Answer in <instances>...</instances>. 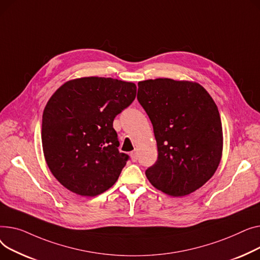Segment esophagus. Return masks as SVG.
Instances as JSON below:
<instances>
[{
    "label": "esophagus",
    "instance_id": "esophagus-1",
    "mask_svg": "<svg viewBox=\"0 0 260 260\" xmlns=\"http://www.w3.org/2000/svg\"><path fill=\"white\" fill-rule=\"evenodd\" d=\"M130 157H131V160H132V161H136V160H137V152H136V150H134V151L131 152V153H130Z\"/></svg>",
    "mask_w": 260,
    "mask_h": 260
}]
</instances>
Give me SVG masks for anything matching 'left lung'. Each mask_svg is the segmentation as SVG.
Returning <instances> with one entry per match:
<instances>
[{"mask_svg":"<svg viewBox=\"0 0 260 260\" xmlns=\"http://www.w3.org/2000/svg\"><path fill=\"white\" fill-rule=\"evenodd\" d=\"M137 100L157 144L156 162L146 170L151 185L185 196L214 175L222 156V126L215 102L198 83L156 79L139 82Z\"/></svg>","mask_w":260,"mask_h":260,"instance_id":"obj_1","label":"left lung"}]
</instances>
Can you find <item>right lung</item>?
Instances as JSON below:
<instances>
[{"mask_svg": "<svg viewBox=\"0 0 260 260\" xmlns=\"http://www.w3.org/2000/svg\"><path fill=\"white\" fill-rule=\"evenodd\" d=\"M135 96L134 83L99 76L70 80L52 94L43 112L42 145L60 185L96 196L115 184L128 155L117 149L113 120Z\"/></svg>", "mask_w": 260, "mask_h": 260, "instance_id": "add662e5", "label": "right lung"}]
</instances>
